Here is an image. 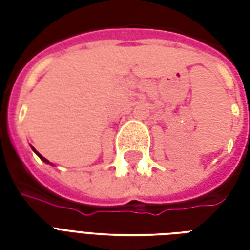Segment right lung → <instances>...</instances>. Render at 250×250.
Instances as JSON below:
<instances>
[{"instance_id":"obj_1","label":"right lung","mask_w":250,"mask_h":250,"mask_svg":"<svg viewBox=\"0 0 250 250\" xmlns=\"http://www.w3.org/2000/svg\"><path fill=\"white\" fill-rule=\"evenodd\" d=\"M32 148H33V147H32ZM33 151H35V152H36V154H37V155H39V157H40V159H42V161H44V162H46V163H49V161H48V159H45V158L42 157V155H40V154H39V152L36 151L35 148H33Z\"/></svg>"}]
</instances>
